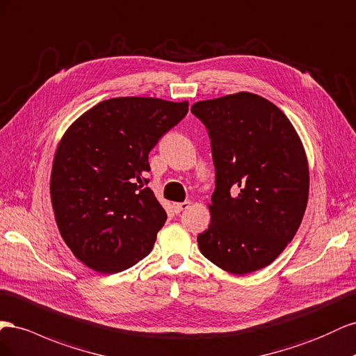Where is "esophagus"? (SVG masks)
Listing matches in <instances>:
<instances>
[{
	"label": "esophagus",
	"instance_id": "obj_1",
	"mask_svg": "<svg viewBox=\"0 0 356 356\" xmlns=\"http://www.w3.org/2000/svg\"><path fill=\"white\" fill-rule=\"evenodd\" d=\"M189 204H191L189 201H184V202H175V204H172V209H175V211H176V213H180V211L186 210V209L189 207Z\"/></svg>",
	"mask_w": 356,
	"mask_h": 356
}]
</instances>
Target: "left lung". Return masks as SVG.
<instances>
[{"label": "left lung", "mask_w": 356, "mask_h": 356, "mask_svg": "<svg viewBox=\"0 0 356 356\" xmlns=\"http://www.w3.org/2000/svg\"><path fill=\"white\" fill-rule=\"evenodd\" d=\"M216 171L202 255L232 274L261 270L296 236L309 200V164L296 128L257 94L198 101Z\"/></svg>", "instance_id": "8db88e82"}]
</instances>
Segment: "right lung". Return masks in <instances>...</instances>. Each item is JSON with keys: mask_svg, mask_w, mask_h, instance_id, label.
<instances>
[{"mask_svg": "<svg viewBox=\"0 0 356 356\" xmlns=\"http://www.w3.org/2000/svg\"><path fill=\"white\" fill-rule=\"evenodd\" d=\"M188 113V101H101L60 138L50 176L56 225L85 266L104 274L147 257L167 213L146 188L149 152Z\"/></svg>", "mask_w": 356, "mask_h": 356, "instance_id": "add662e5", "label": "right lung"}]
</instances>
